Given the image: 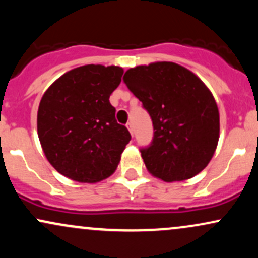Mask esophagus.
<instances>
[{"mask_svg":"<svg viewBox=\"0 0 258 258\" xmlns=\"http://www.w3.org/2000/svg\"><path fill=\"white\" fill-rule=\"evenodd\" d=\"M127 128H128V131H130V133H131V135L133 136L135 135V130H133V125H132V122H128L127 123Z\"/></svg>","mask_w":258,"mask_h":258,"instance_id":"obj_1","label":"esophagus"}]
</instances>
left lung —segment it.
<instances>
[{
	"mask_svg": "<svg viewBox=\"0 0 258 258\" xmlns=\"http://www.w3.org/2000/svg\"><path fill=\"white\" fill-rule=\"evenodd\" d=\"M123 81L153 122L152 142L139 149L148 171L165 182L201 172L220 136L217 104L204 82L171 61L133 68Z\"/></svg>",
	"mask_w": 258,
	"mask_h": 258,
	"instance_id": "obj_1",
	"label": "left lung"
}]
</instances>
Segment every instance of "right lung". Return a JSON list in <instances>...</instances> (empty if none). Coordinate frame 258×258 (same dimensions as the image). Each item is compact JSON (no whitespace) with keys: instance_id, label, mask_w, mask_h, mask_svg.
<instances>
[{"instance_id":"1","label":"right lung","mask_w":258,"mask_h":258,"mask_svg":"<svg viewBox=\"0 0 258 258\" xmlns=\"http://www.w3.org/2000/svg\"><path fill=\"white\" fill-rule=\"evenodd\" d=\"M122 74L119 67L84 65L60 76L43 94L38 138L47 160L68 178L96 183L116 170L131 141L109 102Z\"/></svg>"}]
</instances>
